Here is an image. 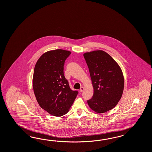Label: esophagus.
Segmentation results:
<instances>
[{"mask_svg": "<svg viewBox=\"0 0 152 152\" xmlns=\"http://www.w3.org/2000/svg\"><path fill=\"white\" fill-rule=\"evenodd\" d=\"M83 91H84V87H81L80 88V90H79V91H80V92H83Z\"/></svg>", "mask_w": 152, "mask_h": 152, "instance_id": "1", "label": "esophagus"}]
</instances>
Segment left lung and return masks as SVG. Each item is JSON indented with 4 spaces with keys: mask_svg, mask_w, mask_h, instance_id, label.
I'll use <instances>...</instances> for the list:
<instances>
[{
    "mask_svg": "<svg viewBox=\"0 0 152 152\" xmlns=\"http://www.w3.org/2000/svg\"><path fill=\"white\" fill-rule=\"evenodd\" d=\"M84 56L94 87L93 97L87 104L97 113H106L116 107L122 97L123 72L117 62L103 50L86 52Z\"/></svg>",
    "mask_w": 152,
    "mask_h": 152,
    "instance_id": "obj_1",
    "label": "left lung"
}]
</instances>
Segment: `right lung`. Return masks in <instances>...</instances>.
I'll return each instance as SVG.
<instances>
[{"label": "right lung", "mask_w": 152, "mask_h": 152, "mask_svg": "<svg viewBox=\"0 0 152 152\" xmlns=\"http://www.w3.org/2000/svg\"><path fill=\"white\" fill-rule=\"evenodd\" d=\"M71 52L64 49L43 54L36 64L32 87L39 105L49 114L62 116L68 113L77 94L64 74L66 59Z\"/></svg>", "instance_id": "add662e5"}]
</instances>
